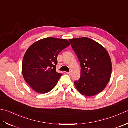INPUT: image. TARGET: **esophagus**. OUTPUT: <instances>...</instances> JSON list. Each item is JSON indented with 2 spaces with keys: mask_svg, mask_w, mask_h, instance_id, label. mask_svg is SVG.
<instances>
[{
  "mask_svg": "<svg viewBox=\"0 0 128 128\" xmlns=\"http://www.w3.org/2000/svg\"><path fill=\"white\" fill-rule=\"evenodd\" d=\"M66 74H69V75H71V72H66Z\"/></svg>",
  "mask_w": 128,
  "mask_h": 128,
  "instance_id": "1",
  "label": "esophagus"
}]
</instances>
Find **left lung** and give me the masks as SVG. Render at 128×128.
I'll return each instance as SVG.
<instances>
[{"label":"left lung","instance_id":"1","mask_svg":"<svg viewBox=\"0 0 128 128\" xmlns=\"http://www.w3.org/2000/svg\"><path fill=\"white\" fill-rule=\"evenodd\" d=\"M80 62V79L74 82L78 91L88 97L103 91L110 79L112 65L106 50L87 38L69 39Z\"/></svg>","mask_w":128,"mask_h":128}]
</instances>
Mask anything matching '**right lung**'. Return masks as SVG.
I'll list each match as a JSON object with an SVG mask.
<instances>
[{"mask_svg":"<svg viewBox=\"0 0 128 128\" xmlns=\"http://www.w3.org/2000/svg\"><path fill=\"white\" fill-rule=\"evenodd\" d=\"M70 45L66 39L44 38L26 51L22 64L23 77L36 92L46 93L55 87L62 76L56 72L57 56Z\"/></svg>","mask_w":128,"mask_h":128,"instance_id":"1","label":"right lung"}]
</instances>
